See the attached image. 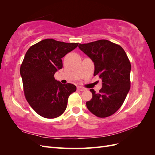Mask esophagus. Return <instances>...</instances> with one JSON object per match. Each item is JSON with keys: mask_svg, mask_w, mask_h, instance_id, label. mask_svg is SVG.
<instances>
[{"mask_svg": "<svg viewBox=\"0 0 155 155\" xmlns=\"http://www.w3.org/2000/svg\"><path fill=\"white\" fill-rule=\"evenodd\" d=\"M78 91H85V88H83V87H78Z\"/></svg>", "mask_w": 155, "mask_h": 155, "instance_id": "obj_1", "label": "esophagus"}]
</instances>
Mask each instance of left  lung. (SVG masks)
Instances as JSON below:
<instances>
[{"label": "left lung", "instance_id": "left-lung-1", "mask_svg": "<svg viewBox=\"0 0 155 155\" xmlns=\"http://www.w3.org/2000/svg\"><path fill=\"white\" fill-rule=\"evenodd\" d=\"M78 47L94 63V76L102 79L99 92L90 90L92 97L86 103L87 109L100 118L110 116L122 105L130 90L131 65L127 55L121 46L105 39Z\"/></svg>", "mask_w": 155, "mask_h": 155}]
</instances>
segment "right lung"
Listing matches in <instances>:
<instances>
[{"mask_svg":"<svg viewBox=\"0 0 155 155\" xmlns=\"http://www.w3.org/2000/svg\"><path fill=\"white\" fill-rule=\"evenodd\" d=\"M79 43L46 39L28 50L20 68L26 99L37 114L55 118L66 110L69 96L76 91L73 84H62L54 74L63 68L61 58Z\"/></svg>","mask_w":155,"mask_h":155,"instance_id":"1","label":"right lung"}]
</instances>
